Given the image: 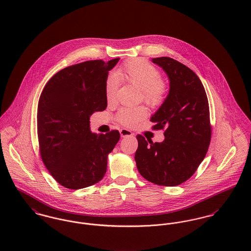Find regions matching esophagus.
I'll return each mask as SVG.
<instances>
[{"mask_svg": "<svg viewBox=\"0 0 251 251\" xmlns=\"http://www.w3.org/2000/svg\"><path fill=\"white\" fill-rule=\"evenodd\" d=\"M120 135L121 137H126V136H132L133 133L127 129H121L120 130Z\"/></svg>", "mask_w": 251, "mask_h": 251, "instance_id": "34e87169", "label": "esophagus"}]
</instances>
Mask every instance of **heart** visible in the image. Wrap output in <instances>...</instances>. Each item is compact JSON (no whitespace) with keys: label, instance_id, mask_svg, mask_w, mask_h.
Instances as JSON below:
<instances>
[{"label":"heart","instance_id":"b5f03b06","mask_svg":"<svg viewBox=\"0 0 251 251\" xmlns=\"http://www.w3.org/2000/svg\"><path fill=\"white\" fill-rule=\"evenodd\" d=\"M118 75L122 80L140 89L144 100L151 107H157L164 102L168 93L167 84L158 69L146 60L137 59L126 62L118 69ZM118 87L117 76L109 75L105 83V97L108 102L115 100ZM147 114L144 106L123 107L118 111L116 118L123 126L132 127L146 118Z\"/></svg>","mask_w":251,"mask_h":251}]
</instances>
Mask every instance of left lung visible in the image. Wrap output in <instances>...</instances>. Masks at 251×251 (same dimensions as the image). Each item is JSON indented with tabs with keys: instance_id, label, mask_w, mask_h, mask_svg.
Wrapping results in <instances>:
<instances>
[{
	"instance_id": "1",
	"label": "left lung",
	"mask_w": 251,
	"mask_h": 251,
	"mask_svg": "<svg viewBox=\"0 0 251 251\" xmlns=\"http://www.w3.org/2000/svg\"><path fill=\"white\" fill-rule=\"evenodd\" d=\"M170 79V92L151 117L152 130H164L161 143L137 134L135 162L148 181L165 187L190 179L206 156L211 138L206 91L192 69L169 57L151 59Z\"/></svg>"
}]
</instances>
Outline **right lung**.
<instances>
[{"label": "right lung", "instance_id": "obj_1", "mask_svg": "<svg viewBox=\"0 0 251 251\" xmlns=\"http://www.w3.org/2000/svg\"><path fill=\"white\" fill-rule=\"evenodd\" d=\"M119 59L68 66L45 84L38 104L37 131L42 160L61 186L78 190L100 182L118 130L93 133L89 117L107 107L105 83Z\"/></svg>", "mask_w": 251, "mask_h": 251}]
</instances>
